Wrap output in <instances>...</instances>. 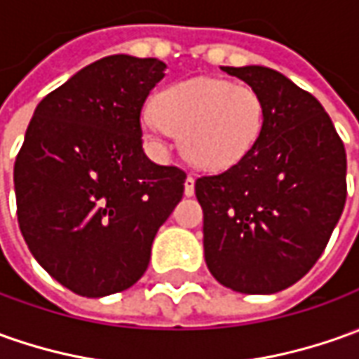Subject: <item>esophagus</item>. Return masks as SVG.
I'll return each mask as SVG.
<instances>
[{
    "label": "esophagus",
    "instance_id": "34e87169",
    "mask_svg": "<svg viewBox=\"0 0 359 359\" xmlns=\"http://www.w3.org/2000/svg\"><path fill=\"white\" fill-rule=\"evenodd\" d=\"M184 194H187V196H192V194H194V179H192V177H187V180H184Z\"/></svg>",
    "mask_w": 359,
    "mask_h": 359
}]
</instances>
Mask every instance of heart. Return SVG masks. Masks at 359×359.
Wrapping results in <instances>:
<instances>
[{"label":"heart","mask_w":359,"mask_h":359,"mask_svg":"<svg viewBox=\"0 0 359 359\" xmlns=\"http://www.w3.org/2000/svg\"><path fill=\"white\" fill-rule=\"evenodd\" d=\"M267 106L255 88L224 78H190L165 88L155 109L141 114V128L157 147L180 135V151L190 165L226 170L245 159L262 139Z\"/></svg>","instance_id":"heart-1"}]
</instances>
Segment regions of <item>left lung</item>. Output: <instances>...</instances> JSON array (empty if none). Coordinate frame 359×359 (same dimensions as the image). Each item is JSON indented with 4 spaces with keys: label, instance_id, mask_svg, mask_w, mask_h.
Instances as JSON below:
<instances>
[{
    "label": "left lung",
    "instance_id": "obj_1",
    "mask_svg": "<svg viewBox=\"0 0 359 359\" xmlns=\"http://www.w3.org/2000/svg\"><path fill=\"white\" fill-rule=\"evenodd\" d=\"M262 94L267 119L245 159L194 184L204 259L231 291L271 294L323 255L346 204V149L323 104L267 67H220Z\"/></svg>",
    "mask_w": 359,
    "mask_h": 359
}]
</instances>
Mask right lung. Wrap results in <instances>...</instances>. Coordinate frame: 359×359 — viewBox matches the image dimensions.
<instances>
[{"instance_id":"add662e5","label":"right lung","mask_w":359,"mask_h":359,"mask_svg":"<svg viewBox=\"0 0 359 359\" xmlns=\"http://www.w3.org/2000/svg\"><path fill=\"white\" fill-rule=\"evenodd\" d=\"M159 58H100L41 100L13 169L29 251L82 297L141 279L187 175L147 159L141 108L165 76Z\"/></svg>"}]
</instances>
